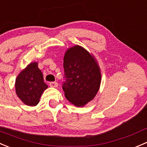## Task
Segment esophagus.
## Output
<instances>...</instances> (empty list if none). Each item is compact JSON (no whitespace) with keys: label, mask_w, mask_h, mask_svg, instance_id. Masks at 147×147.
Wrapping results in <instances>:
<instances>
[{"label":"esophagus","mask_w":147,"mask_h":147,"mask_svg":"<svg viewBox=\"0 0 147 147\" xmlns=\"http://www.w3.org/2000/svg\"><path fill=\"white\" fill-rule=\"evenodd\" d=\"M50 86L51 87H54V88H56L58 86V83L56 82V81H53V82L50 83Z\"/></svg>","instance_id":"1"}]
</instances>
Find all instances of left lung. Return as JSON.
Masks as SVG:
<instances>
[{
  "mask_svg": "<svg viewBox=\"0 0 147 147\" xmlns=\"http://www.w3.org/2000/svg\"><path fill=\"white\" fill-rule=\"evenodd\" d=\"M65 96L76 107H84L94 98L101 84V72L94 56L81 46H73L63 58Z\"/></svg>",
  "mask_w": 147,
  "mask_h": 147,
  "instance_id": "left-lung-1",
  "label": "left lung"
}]
</instances>
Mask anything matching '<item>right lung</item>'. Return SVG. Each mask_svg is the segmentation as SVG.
<instances>
[{"label": "right lung", "instance_id": "right-lung-1", "mask_svg": "<svg viewBox=\"0 0 147 147\" xmlns=\"http://www.w3.org/2000/svg\"><path fill=\"white\" fill-rule=\"evenodd\" d=\"M15 87L17 96L25 104L34 107L38 104L48 86L43 81V74L38 68V63H30L18 74Z\"/></svg>", "mask_w": 147, "mask_h": 147}]
</instances>
